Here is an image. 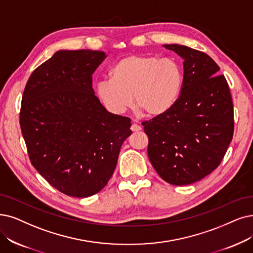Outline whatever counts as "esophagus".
Segmentation results:
<instances>
[{
	"mask_svg": "<svg viewBox=\"0 0 253 253\" xmlns=\"http://www.w3.org/2000/svg\"><path fill=\"white\" fill-rule=\"evenodd\" d=\"M130 129H132L133 132H139V130L142 129V127H141V126H139L137 124H133L132 126H130Z\"/></svg>",
	"mask_w": 253,
	"mask_h": 253,
	"instance_id": "1",
	"label": "esophagus"
}]
</instances>
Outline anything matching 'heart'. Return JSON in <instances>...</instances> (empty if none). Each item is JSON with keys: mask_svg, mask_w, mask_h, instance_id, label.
Masks as SVG:
<instances>
[{"mask_svg": "<svg viewBox=\"0 0 253 253\" xmlns=\"http://www.w3.org/2000/svg\"><path fill=\"white\" fill-rule=\"evenodd\" d=\"M184 74L173 59L129 55L115 63L111 79L96 83V94L105 107L123 113L134 103L145 116L157 117L175 104L183 88Z\"/></svg>", "mask_w": 253, "mask_h": 253, "instance_id": "heart-1", "label": "heart"}]
</instances>
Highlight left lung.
Returning <instances> with one entry per match:
<instances>
[{
  "mask_svg": "<svg viewBox=\"0 0 253 253\" xmlns=\"http://www.w3.org/2000/svg\"><path fill=\"white\" fill-rule=\"evenodd\" d=\"M163 46L184 59L183 88L172 108L142 125L158 174L185 186L220 165L234 135V106L226 79L209 55L175 43Z\"/></svg>",
  "mask_w": 253,
  "mask_h": 253,
  "instance_id": "1",
  "label": "left lung"
}]
</instances>
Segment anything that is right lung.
Listing matches in <instances>:
<instances>
[{
  "instance_id": "right-lung-1",
  "label": "right lung",
  "mask_w": 253,
  "mask_h": 253,
  "mask_svg": "<svg viewBox=\"0 0 253 253\" xmlns=\"http://www.w3.org/2000/svg\"><path fill=\"white\" fill-rule=\"evenodd\" d=\"M106 54L78 49L56 52L30 76L19 125L28 155L47 183L84 198L112 176L130 119L108 112L95 96L92 75Z\"/></svg>"
}]
</instances>
